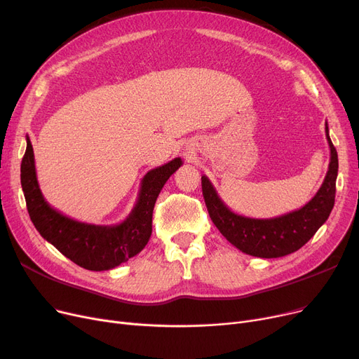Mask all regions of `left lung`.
I'll list each match as a JSON object with an SVG mask.
<instances>
[{"instance_id": "obj_1", "label": "left lung", "mask_w": 359, "mask_h": 359, "mask_svg": "<svg viewBox=\"0 0 359 359\" xmlns=\"http://www.w3.org/2000/svg\"><path fill=\"white\" fill-rule=\"evenodd\" d=\"M325 126L330 148L329 168L320 189L303 208L275 218L238 215L224 203L211 180L202 176V194L208 214L219 233L234 248L255 257H282L303 248L326 222L334 205L339 163L336 148L329 137L327 122Z\"/></svg>"}]
</instances>
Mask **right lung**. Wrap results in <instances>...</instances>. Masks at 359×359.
Here are the masks:
<instances>
[{
  "label": "right lung",
  "instance_id": "obj_1",
  "mask_svg": "<svg viewBox=\"0 0 359 359\" xmlns=\"http://www.w3.org/2000/svg\"><path fill=\"white\" fill-rule=\"evenodd\" d=\"M27 147L22 160L20 179L30 219L39 234L65 257L88 271H109L137 256L153 233V210L163 186L183 164L177 157L156 167L142 177L138 199L129 215L115 225H96L75 221L43 198L36 177L33 147Z\"/></svg>",
  "mask_w": 359,
  "mask_h": 359
}]
</instances>
